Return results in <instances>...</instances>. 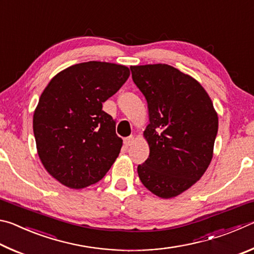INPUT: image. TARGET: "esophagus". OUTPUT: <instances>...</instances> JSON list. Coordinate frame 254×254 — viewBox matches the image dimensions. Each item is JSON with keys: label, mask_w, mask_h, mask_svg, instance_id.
Returning <instances> with one entry per match:
<instances>
[{"label": "esophagus", "mask_w": 254, "mask_h": 254, "mask_svg": "<svg viewBox=\"0 0 254 254\" xmlns=\"http://www.w3.org/2000/svg\"><path fill=\"white\" fill-rule=\"evenodd\" d=\"M133 142H134V136H127L124 139V144H126V147H130V145L133 144Z\"/></svg>", "instance_id": "1"}]
</instances>
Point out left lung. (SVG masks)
<instances>
[{
	"label": "left lung",
	"instance_id": "left-lung-1",
	"mask_svg": "<svg viewBox=\"0 0 254 254\" xmlns=\"http://www.w3.org/2000/svg\"><path fill=\"white\" fill-rule=\"evenodd\" d=\"M132 78L147 100L149 124L143 136L149 158L137 166L141 183L160 198L190 188L213 158L218 117L194 77L166 64L131 66Z\"/></svg>",
	"mask_w": 254,
	"mask_h": 254
}]
</instances>
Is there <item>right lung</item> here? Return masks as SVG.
Here are the masks:
<instances>
[{"label": "right lung", "instance_id": "1", "mask_svg": "<svg viewBox=\"0 0 254 254\" xmlns=\"http://www.w3.org/2000/svg\"><path fill=\"white\" fill-rule=\"evenodd\" d=\"M128 76L127 66L87 62L59 71L46 86L33 113V133L42 165L64 186L96 184L117 160L123 141L102 107Z\"/></svg>", "mask_w": 254, "mask_h": 254}]
</instances>
